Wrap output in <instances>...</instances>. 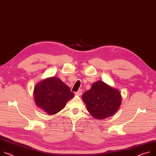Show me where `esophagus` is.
<instances>
[{"label": "esophagus", "mask_w": 156, "mask_h": 156, "mask_svg": "<svg viewBox=\"0 0 156 156\" xmlns=\"http://www.w3.org/2000/svg\"><path fill=\"white\" fill-rule=\"evenodd\" d=\"M75 94L76 95H78V96H81L82 94V90H79L78 91H76L75 93Z\"/></svg>", "instance_id": "34e87169"}]
</instances>
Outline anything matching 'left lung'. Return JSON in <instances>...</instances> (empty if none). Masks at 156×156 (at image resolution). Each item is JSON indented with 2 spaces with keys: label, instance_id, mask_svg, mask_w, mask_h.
Wrapping results in <instances>:
<instances>
[{
  "label": "left lung",
  "instance_id": "1",
  "mask_svg": "<svg viewBox=\"0 0 156 156\" xmlns=\"http://www.w3.org/2000/svg\"><path fill=\"white\" fill-rule=\"evenodd\" d=\"M82 99L88 111L95 119H104L115 115L121 104L119 91L102 81L94 82Z\"/></svg>",
  "mask_w": 156,
  "mask_h": 156
}]
</instances>
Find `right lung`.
Wrapping results in <instances>:
<instances>
[{"mask_svg": "<svg viewBox=\"0 0 156 156\" xmlns=\"http://www.w3.org/2000/svg\"><path fill=\"white\" fill-rule=\"evenodd\" d=\"M34 96L37 106L47 114L53 115L64 108L74 93L60 78L53 76L38 83Z\"/></svg>", "mask_w": 156, "mask_h": 156, "instance_id": "obj_1", "label": "right lung"}]
</instances>
